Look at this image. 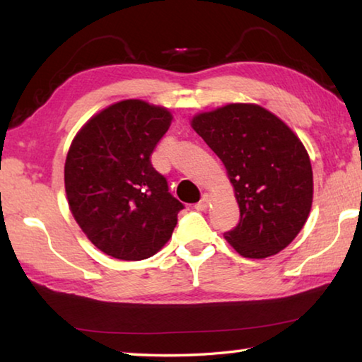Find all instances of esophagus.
Wrapping results in <instances>:
<instances>
[{
  "mask_svg": "<svg viewBox=\"0 0 362 362\" xmlns=\"http://www.w3.org/2000/svg\"><path fill=\"white\" fill-rule=\"evenodd\" d=\"M209 203H211V198H209V194H203V198H201L198 203L194 204V207L198 211H206L207 207H209Z\"/></svg>",
  "mask_w": 362,
  "mask_h": 362,
  "instance_id": "obj_1",
  "label": "esophagus"
}]
</instances>
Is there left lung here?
I'll return each instance as SVG.
<instances>
[{
  "mask_svg": "<svg viewBox=\"0 0 362 362\" xmlns=\"http://www.w3.org/2000/svg\"><path fill=\"white\" fill-rule=\"evenodd\" d=\"M193 129L222 159L240 204V222L225 238L247 259L289 246L308 218L313 170L298 137L278 116L252 103L201 113Z\"/></svg>",
  "mask_w": 362,
  "mask_h": 362,
  "instance_id": "obj_1",
  "label": "left lung"
}]
</instances>
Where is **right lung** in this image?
Here are the masks:
<instances>
[{
  "instance_id": "add662e5",
  "label": "right lung",
  "mask_w": 362,
  "mask_h": 362,
  "mask_svg": "<svg viewBox=\"0 0 362 362\" xmlns=\"http://www.w3.org/2000/svg\"><path fill=\"white\" fill-rule=\"evenodd\" d=\"M170 121L166 108L122 100L86 122L66 155L73 217L115 259H148L173 236L183 204L150 161Z\"/></svg>"
}]
</instances>
